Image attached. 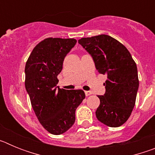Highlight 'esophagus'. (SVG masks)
<instances>
[{
	"instance_id": "34e87169",
	"label": "esophagus",
	"mask_w": 155,
	"mask_h": 155,
	"mask_svg": "<svg viewBox=\"0 0 155 155\" xmlns=\"http://www.w3.org/2000/svg\"><path fill=\"white\" fill-rule=\"evenodd\" d=\"M84 93H85V95L86 96H89V95H91V94H92V92L90 91H84Z\"/></svg>"
}]
</instances>
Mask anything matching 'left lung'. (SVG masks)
<instances>
[{"label":"left lung","mask_w":155,"mask_h":155,"mask_svg":"<svg viewBox=\"0 0 155 155\" xmlns=\"http://www.w3.org/2000/svg\"><path fill=\"white\" fill-rule=\"evenodd\" d=\"M78 42L91 54L98 72L107 76L105 93L98 96L97 119L108 127H120L136 102L139 87L136 63L125 46L108 35L81 38Z\"/></svg>","instance_id":"obj_1"}]
</instances>
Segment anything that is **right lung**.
Wrapping results in <instances>:
<instances>
[{
	"label": "right lung",
	"mask_w": 155,
	"mask_h": 155,
	"mask_svg": "<svg viewBox=\"0 0 155 155\" xmlns=\"http://www.w3.org/2000/svg\"><path fill=\"white\" fill-rule=\"evenodd\" d=\"M74 39L47 38L34 47L25 64V89L41 125L60 135L75 122V110L85 98L82 90H65L57 86V75L64 57L76 44Z\"/></svg>",
	"instance_id": "1"
}]
</instances>
